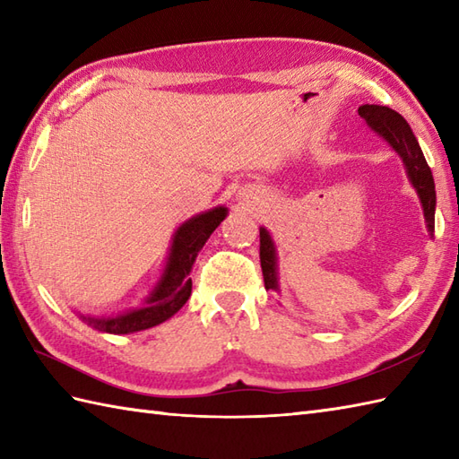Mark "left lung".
Returning a JSON list of instances; mask_svg holds the SVG:
<instances>
[{
	"label": "left lung",
	"instance_id": "left-lung-1",
	"mask_svg": "<svg viewBox=\"0 0 459 459\" xmlns=\"http://www.w3.org/2000/svg\"><path fill=\"white\" fill-rule=\"evenodd\" d=\"M359 116L367 122L373 132H377L403 160L406 178L416 191L422 204V212L426 219V229L430 238L434 237V214H436V185L432 171L428 168L424 153L420 150L416 135L411 126L401 114L388 108V106L363 104L359 106ZM260 266L264 276L266 290L280 291L278 284V250L276 242L272 238L266 227H260Z\"/></svg>",
	"mask_w": 459,
	"mask_h": 459
}]
</instances>
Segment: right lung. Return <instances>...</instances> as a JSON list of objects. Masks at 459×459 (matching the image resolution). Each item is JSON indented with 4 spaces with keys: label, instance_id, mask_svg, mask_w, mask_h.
I'll return each instance as SVG.
<instances>
[{
    "label": "right lung",
    "instance_id": "1",
    "mask_svg": "<svg viewBox=\"0 0 459 459\" xmlns=\"http://www.w3.org/2000/svg\"><path fill=\"white\" fill-rule=\"evenodd\" d=\"M227 214L229 209L224 204H219V207L195 214V217L179 224L171 238L169 255L165 258L161 276L155 281V286L152 288L148 298L142 301L140 307L100 317L84 316L79 311V317L86 325L112 335L135 333V331L155 327L173 317L187 304L191 296L193 284L189 274L195 260H197V255L214 232V229L227 219Z\"/></svg>",
    "mask_w": 459,
    "mask_h": 459
}]
</instances>
